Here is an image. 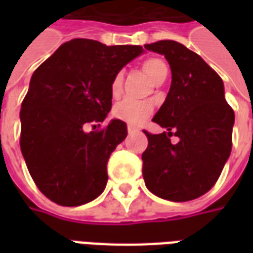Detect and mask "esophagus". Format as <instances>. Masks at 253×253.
Returning a JSON list of instances; mask_svg holds the SVG:
<instances>
[{"label":"esophagus","mask_w":253,"mask_h":253,"mask_svg":"<svg viewBox=\"0 0 253 253\" xmlns=\"http://www.w3.org/2000/svg\"><path fill=\"white\" fill-rule=\"evenodd\" d=\"M127 130H128V134H132V132L137 131V128H135L134 126H131V125H128V126H127Z\"/></svg>","instance_id":"1"}]
</instances>
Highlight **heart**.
Here are the masks:
<instances>
[{
    "mask_svg": "<svg viewBox=\"0 0 253 253\" xmlns=\"http://www.w3.org/2000/svg\"><path fill=\"white\" fill-rule=\"evenodd\" d=\"M142 69L153 84L168 77V66L160 58L146 59L143 62ZM122 81H123V74L118 73L111 83V93L115 97H118L122 92ZM150 114H152V105L145 101H138V100L123 99L119 103H116L114 107V115L118 119L131 123V125L142 123Z\"/></svg>",
    "mask_w": 253,
    "mask_h": 253,
    "instance_id": "1",
    "label": "heart"
}]
</instances>
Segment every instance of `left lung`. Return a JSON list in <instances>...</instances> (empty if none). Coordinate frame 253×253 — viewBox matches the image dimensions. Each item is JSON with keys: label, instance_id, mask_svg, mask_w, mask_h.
Instances as JSON below:
<instances>
[{"label": "left lung", "instance_id": "obj_1", "mask_svg": "<svg viewBox=\"0 0 253 253\" xmlns=\"http://www.w3.org/2000/svg\"><path fill=\"white\" fill-rule=\"evenodd\" d=\"M145 48L164 55L172 72L169 92L153 118L167 132L145 131V184L167 201H192L215 184L228 161L234 112L225 100L221 77L198 54L175 41ZM172 133L179 138L175 145Z\"/></svg>", "mask_w": 253, "mask_h": 253}]
</instances>
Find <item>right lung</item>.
Segmentation results:
<instances>
[{
	"instance_id": "add662e5",
	"label": "right lung",
	"mask_w": 253,
	"mask_h": 253,
	"mask_svg": "<svg viewBox=\"0 0 253 253\" xmlns=\"http://www.w3.org/2000/svg\"><path fill=\"white\" fill-rule=\"evenodd\" d=\"M142 52L141 46L73 39L34 72L20 111V148L35 184L52 202L80 206L104 191L107 163L127 126L119 119L94 131L85 126L107 118L112 80Z\"/></svg>"
}]
</instances>
